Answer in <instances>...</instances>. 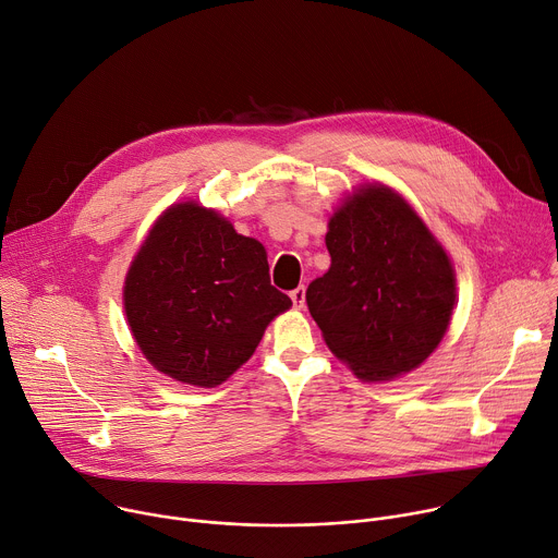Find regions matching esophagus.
I'll return each instance as SVG.
<instances>
[{"instance_id": "1", "label": "esophagus", "mask_w": 558, "mask_h": 558, "mask_svg": "<svg viewBox=\"0 0 558 558\" xmlns=\"http://www.w3.org/2000/svg\"><path fill=\"white\" fill-rule=\"evenodd\" d=\"M289 295H291V302H293L295 310L305 307V287H295Z\"/></svg>"}]
</instances>
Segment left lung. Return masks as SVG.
Wrapping results in <instances>:
<instances>
[{
  "label": "left lung",
  "instance_id": "obj_1",
  "mask_svg": "<svg viewBox=\"0 0 558 558\" xmlns=\"http://www.w3.org/2000/svg\"><path fill=\"white\" fill-rule=\"evenodd\" d=\"M331 267L307 289L325 342L363 380L416 369L440 342L456 300L442 246L398 193L367 186L333 214Z\"/></svg>",
  "mask_w": 558,
  "mask_h": 558
}]
</instances>
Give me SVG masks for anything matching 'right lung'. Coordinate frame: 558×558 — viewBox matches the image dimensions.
<instances>
[{"instance_id": "right-lung-1", "label": "right lung", "mask_w": 558, "mask_h": 558, "mask_svg": "<svg viewBox=\"0 0 558 558\" xmlns=\"http://www.w3.org/2000/svg\"><path fill=\"white\" fill-rule=\"evenodd\" d=\"M291 300L269 280L265 246L193 202L150 229L124 282V310L148 363L216 387L251 359Z\"/></svg>"}]
</instances>
